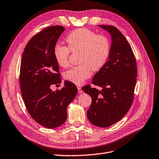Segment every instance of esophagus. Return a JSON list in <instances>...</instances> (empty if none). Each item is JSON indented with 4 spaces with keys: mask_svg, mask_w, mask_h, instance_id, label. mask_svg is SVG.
Segmentation results:
<instances>
[{
    "mask_svg": "<svg viewBox=\"0 0 159 159\" xmlns=\"http://www.w3.org/2000/svg\"><path fill=\"white\" fill-rule=\"evenodd\" d=\"M78 93H79L80 94H81V93H82L84 92L83 91H82L81 87H80V86H78Z\"/></svg>",
    "mask_w": 159,
    "mask_h": 159,
    "instance_id": "esophagus-1",
    "label": "esophagus"
}]
</instances>
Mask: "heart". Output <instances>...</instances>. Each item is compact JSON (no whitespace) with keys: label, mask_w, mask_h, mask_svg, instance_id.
I'll return each mask as SVG.
<instances>
[{"label":"heart","mask_w":159,"mask_h":159,"mask_svg":"<svg viewBox=\"0 0 159 159\" xmlns=\"http://www.w3.org/2000/svg\"><path fill=\"white\" fill-rule=\"evenodd\" d=\"M68 47L57 44L53 54L57 64L62 67L69 66L70 52H79L78 63L64 74L66 80L80 85L90 77L91 72L98 71L106 63L110 54V42L106 36L97 34L86 28L72 31L66 38Z\"/></svg>","instance_id":"b5f03b06"}]
</instances>
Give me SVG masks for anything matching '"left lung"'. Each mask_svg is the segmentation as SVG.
<instances>
[{"label":"left lung","instance_id":"left-lung-1","mask_svg":"<svg viewBox=\"0 0 159 159\" xmlns=\"http://www.w3.org/2000/svg\"><path fill=\"white\" fill-rule=\"evenodd\" d=\"M98 26L109 32L111 46L109 59L94 75L92 84L82 87L90 95L92 102L87 114L94 125L107 127L121 119L129 110L134 100L136 83V61L131 46L123 34L112 25Z\"/></svg>","mask_w":159,"mask_h":159}]
</instances>
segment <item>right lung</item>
Returning <instances> with one entry per match:
<instances>
[{
	"label": "right lung",
	"mask_w": 159,
	"mask_h": 159,
	"mask_svg": "<svg viewBox=\"0 0 159 159\" xmlns=\"http://www.w3.org/2000/svg\"><path fill=\"white\" fill-rule=\"evenodd\" d=\"M65 30L56 25L35 34L25 46L21 61L20 84L25 105L32 118L48 129L66 121L67 107L78 93L76 86L68 81H65L61 90L50 88L61 82L53 50Z\"/></svg>",
	"instance_id": "add662e5"
}]
</instances>
